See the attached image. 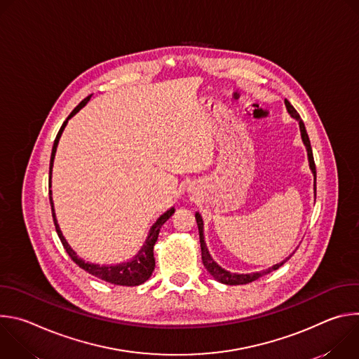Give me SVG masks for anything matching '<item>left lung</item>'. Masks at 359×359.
I'll return each mask as SVG.
<instances>
[{
	"label": "left lung",
	"mask_w": 359,
	"mask_h": 359,
	"mask_svg": "<svg viewBox=\"0 0 359 359\" xmlns=\"http://www.w3.org/2000/svg\"><path fill=\"white\" fill-rule=\"evenodd\" d=\"M285 107H287V111L291 114V116L295 118V119L298 121V123H299L301 137H302V142H304V144H305V147H306V153H309L310 168H311V170H313V173H314V190H316V193H317V183H316V182H317V170H316V162H314V156H313V149H311V143H310L309 133H306V129H305V125H304L301 116L298 115V112L294 109V107L290 104V102H288L287 99H285ZM196 222H197V226H198V236H200V247H201V260H203V264H204V267L208 269V271H209L217 281H220V283H223V284H229V285L248 284V283H251V281L259 280L260 277H263V276H266V274H269V273H271V271H274V270H278V269H280L287 260H290V257H291V255H290V257L285 259L284 262H281V263H278V264L270 267L269 270L260 271V273H252V274H233V273H230V271L223 270V269H222L219 264H216L215 260L210 257L209 250H208V247H206V243H204V237H203V220H201V217H200L198 213H196Z\"/></svg>",
	"instance_id": "left-lung-1"
}]
</instances>
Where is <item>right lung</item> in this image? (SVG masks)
Listing matches in <instances>:
<instances>
[{"mask_svg": "<svg viewBox=\"0 0 359 359\" xmlns=\"http://www.w3.org/2000/svg\"><path fill=\"white\" fill-rule=\"evenodd\" d=\"M92 95L86 96L81 104L71 112V115L67 118V121L62 123L57 137H55V142H54V146H53V153H50V162H49V187H50V173H53V165H54V158H55V151H57V146H58V142H60V137L68 123V119L72 118L82 107H85L86 102L90 99ZM49 201H50V210H53V219H54V224H55V230L58 233V237L64 245V248L67 250L69 257L85 271H88L89 274L104 280V281H108L111 284H116V285H126V287H133V285H139L142 283H144L153 273V270H155V257H153V245H155L156 240H158V236H159V231L162 229V226L170 219V216L175 213V209L172 208L170 210H168L165 215H162L158 222L151 226L150 229V233L147 236V240L144 243V245L142 247V250L137 252V255H135V259L132 262H128V263H123V264H118V266H97V264H90V263H85L83 260H81L76 252L69 247V244L67 243V240L64 238L61 230H60V226L57 223V219H55V212H54V203H53V197H50V190H49Z\"/></svg>", "mask_w": 359, "mask_h": 359, "instance_id": "right-lung-1", "label": "right lung"}]
</instances>
